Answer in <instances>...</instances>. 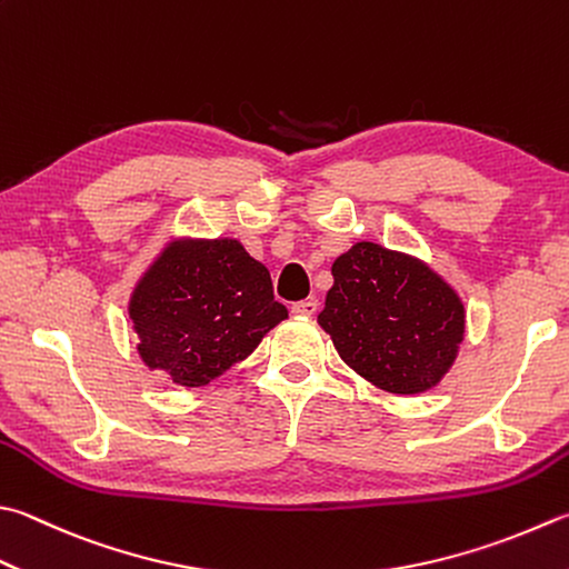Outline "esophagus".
Returning a JSON list of instances; mask_svg holds the SVG:
<instances>
[{
	"mask_svg": "<svg viewBox=\"0 0 569 569\" xmlns=\"http://www.w3.org/2000/svg\"><path fill=\"white\" fill-rule=\"evenodd\" d=\"M317 309H319L317 299H302V302L292 305V312L297 317H312V315H317Z\"/></svg>",
	"mask_w": 569,
	"mask_h": 569,
	"instance_id": "esophagus-1",
	"label": "esophagus"
}]
</instances>
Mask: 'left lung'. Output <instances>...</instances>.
<instances>
[{
	"label": "left lung",
	"instance_id": "1",
	"mask_svg": "<svg viewBox=\"0 0 569 569\" xmlns=\"http://www.w3.org/2000/svg\"><path fill=\"white\" fill-rule=\"evenodd\" d=\"M319 325L349 367L391 393H421L451 369L463 341L460 297L416 257L357 242L331 264Z\"/></svg>",
	"mask_w": 569,
	"mask_h": 569
}]
</instances>
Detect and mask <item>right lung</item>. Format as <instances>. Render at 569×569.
I'll use <instances>...</instances> for the list:
<instances>
[{
	"mask_svg": "<svg viewBox=\"0 0 569 569\" xmlns=\"http://www.w3.org/2000/svg\"><path fill=\"white\" fill-rule=\"evenodd\" d=\"M146 367L196 389L250 357L287 319L270 272L238 240H178L160 252L128 305Z\"/></svg>",
	"mask_w": 569,
	"mask_h": 569,
	"instance_id": "obj_1",
	"label": "right lung"
}]
</instances>
